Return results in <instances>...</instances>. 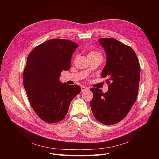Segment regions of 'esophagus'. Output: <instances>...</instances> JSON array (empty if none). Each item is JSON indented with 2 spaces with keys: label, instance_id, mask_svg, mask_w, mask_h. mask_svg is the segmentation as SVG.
<instances>
[{
  "label": "esophagus",
  "instance_id": "34e87169",
  "mask_svg": "<svg viewBox=\"0 0 159 159\" xmlns=\"http://www.w3.org/2000/svg\"><path fill=\"white\" fill-rule=\"evenodd\" d=\"M88 89H89L88 88L85 87V86H82V87H81V92H84V91H87V90H88Z\"/></svg>",
  "mask_w": 159,
  "mask_h": 159
}]
</instances>
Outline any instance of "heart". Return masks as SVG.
Instances as JSON below:
<instances>
[{
	"label": "heart",
	"instance_id": "heart-1",
	"mask_svg": "<svg viewBox=\"0 0 159 159\" xmlns=\"http://www.w3.org/2000/svg\"><path fill=\"white\" fill-rule=\"evenodd\" d=\"M89 54H98V52H91L89 53Z\"/></svg>",
	"mask_w": 159,
	"mask_h": 159
}]
</instances>
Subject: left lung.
<instances>
[{
  "mask_svg": "<svg viewBox=\"0 0 159 159\" xmlns=\"http://www.w3.org/2000/svg\"><path fill=\"white\" fill-rule=\"evenodd\" d=\"M99 43L106 53L102 77L110 84L104 93L100 89H90L93 94L90 106L98 121L110 125L125 117L135 102L141 69L131 47L114 38H100Z\"/></svg>",
  "mask_w": 159,
  "mask_h": 159,
  "instance_id": "8db88e82",
  "label": "left lung"
}]
</instances>
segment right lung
I'll use <instances>...</instances> for the list:
<instances>
[{
	"instance_id": "obj_1",
	"label": "right lung",
	"mask_w": 159,
	"mask_h": 159,
	"mask_svg": "<svg viewBox=\"0 0 159 159\" xmlns=\"http://www.w3.org/2000/svg\"><path fill=\"white\" fill-rule=\"evenodd\" d=\"M78 47L69 40L52 39L34 48L28 56L24 87L33 109L47 123L63 119L71 102L80 93L79 85L60 81L61 72L70 68L71 56Z\"/></svg>"
}]
</instances>
